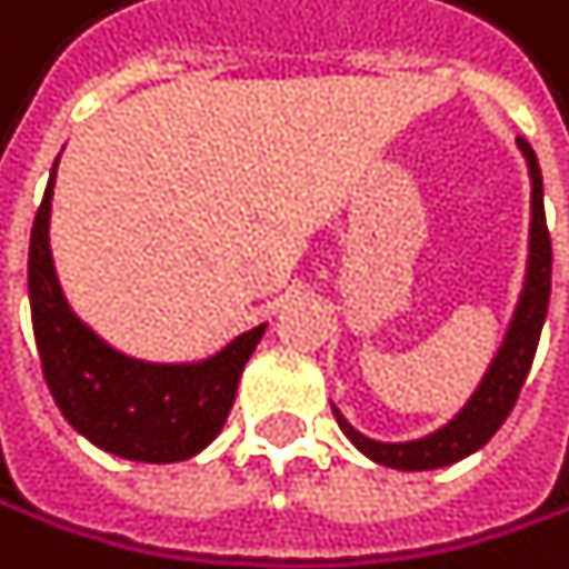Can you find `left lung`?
Wrapping results in <instances>:
<instances>
[{
    "instance_id": "left-lung-1",
    "label": "left lung",
    "mask_w": 569,
    "mask_h": 569,
    "mask_svg": "<svg viewBox=\"0 0 569 569\" xmlns=\"http://www.w3.org/2000/svg\"><path fill=\"white\" fill-rule=\"evenodd\" d=\"M519 149L529 167V183H532V201H529V259H526V282L516 303V313L509 320V331L501 338L488 371L481 376L478 389L471 392V399L453 412V417L437 427L433 433L420 437V440H399V443H386V440H371L361 430H355L345 412L331 402L335 420L345 430V437L376 465L382 468H396V471H433V468H447L465 461L468 453L481 450L495 430L506 423V417L512 412L519 389L532 368L536 358V345L546 323V307H550V276H553V249H550V231H546V211H542V173H539V160L526 139H519Z\"/></svg>"
}]
</instances>
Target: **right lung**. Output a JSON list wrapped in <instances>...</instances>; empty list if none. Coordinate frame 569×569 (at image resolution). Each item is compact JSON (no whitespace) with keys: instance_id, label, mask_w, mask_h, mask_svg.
Returning a JSON list of instances; mask_svg holds the SVG:
<instances>
[{"instance_id":"1","label":"right lung","mask_w":569,"mask_h":569,"mask_svg":"<svg viewBox=\"0 0 569 569\" xmlns=\"http://www.w3.org/2000/svg\"><path fill=\"white\" fill-rule=\"evenodd\" d=\"M53 180L57 163L30 231V310L50 396L63 420L108 453L142 465L187 461L221 433L266 323L198 361H146L112 348L60 290L50 252Z\"/></svg>"}]
</instances>
